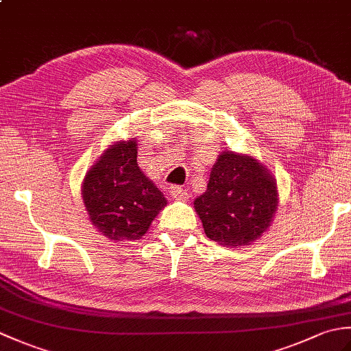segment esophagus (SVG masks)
Masks as SVG:
<instances>
[{
	"instance_id": "34e87169",
	"label": "esophagus",
	"mask_w": 351,
	"mask_h": 351,
	"mask_svg": "<svg viewBox=\"0 0 351 351\" xmlns=\"http://www.w3.org/2000/svg\"><path fill=\"white\" fill-rule=\"evenodd\" d=\"M170 196L173 197L175 200H182L187 197V193L180 185H173V187H170Z\"/></svg>"
}]
</instances>
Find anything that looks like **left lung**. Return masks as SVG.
<instances>
[{"label": "left lung", "mask_w": 351, "mask_h": 351, "mask_svg": "<svg viewBox=\"0 0 351 351\" xmlns=\"http://www.w3.org/2000/svg\"><path fill=\"white\" fill-rule=\"evenodd\" d=\"M274 176L250 155L221 152L195 210L206 237L221 245H249L271 225L278 208Z\"/></svg>", "instance_id": "1"}]
</instances>
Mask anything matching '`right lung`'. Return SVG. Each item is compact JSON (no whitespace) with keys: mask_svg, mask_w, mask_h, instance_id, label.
<instances>
[{"mask_svg":"<svg viewBox=\"0 0 351 351\" xmlns=\"http://www.w3.org/2000/svg\"><path fill=\"white\" fill-rule=\"evenodd\" d=\"M84 206L93 226L113 241L138 240L167 200L137 164V140L116 141L83 181Z\"/></svg>","mask_w":351,"mask_h":351,"instance_id":"right-lung-1","label":"right lung"}]
</instances>
